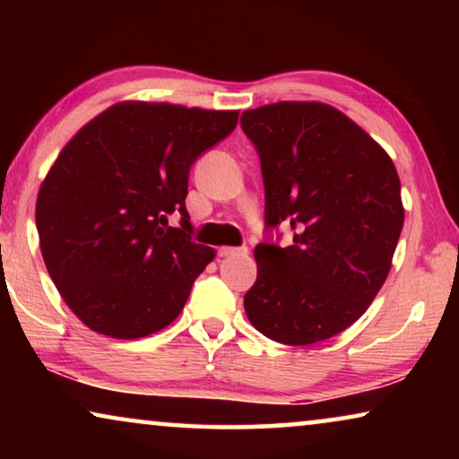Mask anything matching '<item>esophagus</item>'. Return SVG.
<instances>
[{
	"label": "esophagus",
	"mask_w": 459,
	"mask_h": 459,
	"mask_svg": "<svg viewBox=\"0 0 459 459\" xmlns=\"http://www.w3.org/2000/svg\"><path fill=\"white\" fill-rule=\"evenodd\" d=\"M219 256H244L248 255L247 247H221L217 250Z\"/></svg>",
	"instance_id": "esophagus-1"
}]
</instances>
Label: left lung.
I'll return each instance as SVG.
<instances>
[{"instance_id":"obj_1","label":"left lung","mask_w":459,"mask_h":459,"mask_svg":"<svg viewBox=\"0 0 459 459\" xmlns=\"http://www.w3.org/2000/svg\"><path fill=\"white\" fill-rule=\"evenodd\" d=\"M259 154L265 228L290 247H255L256 281L244 311L275 342L313 344L355 324L385 284L403 230L391 156L341 110L278 102L242 112Z\"/></svg>"}]
</instances>
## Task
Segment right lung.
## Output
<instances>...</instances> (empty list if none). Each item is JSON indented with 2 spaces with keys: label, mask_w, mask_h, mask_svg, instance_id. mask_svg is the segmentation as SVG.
<instances>
[{
  "label": "right lung",
  "mask_w": 459,
  "mask_h": 459,
  "mask_svg": "<svg viewBox=\"0 0 459 459\" xmlns=\"http://www.w3.org/2000/svg\"><path fill=\"white\" fill-rule=\"evenodd\" d=\"M236 123V110L121 102L62 148L35 221L49 278L87 328L131 341L179 316L215 256L190 236L187 178Z\"/></svg>",
  "instance_id": "right-lung-1"
}]
</instances>
